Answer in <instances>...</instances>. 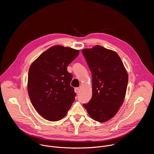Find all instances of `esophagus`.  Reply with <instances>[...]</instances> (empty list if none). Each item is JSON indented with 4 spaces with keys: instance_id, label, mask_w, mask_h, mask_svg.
<instances>
[{
    "instance_id": "34e87169",
    "label": "esophagus",
    "mask_w": 154,
    "mask_h": 154,
    "mask_svg": "<svg viewBox=\"0 0 154 154\" xmlns=\"http://www.w3.org/2000/svg\"><path fill=\"white\" fill-rule=\"evenodd\" d=\"M79 91H80V89H79V88H76L75 89V92L76 94L79 93Z\"/></svg>"
}]
</instances>
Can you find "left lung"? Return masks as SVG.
Here are the masks:
<instances>
[{
  "mask_svg": "<svg viewBox=\"0 0 154 154\" xmlns=\"http://www.w3.org/2000/svg\"><path fill=\"white\" fill-rule=\"evenodd\" d=\"M82 53L92 76V96L83 106L93 120L104 123L116 115L124 101L128 73L119 55L112 50L96 45Z\"/></svg>",
  "mask_w": 154,
  "mask_h": 154,
  "instance_id": "8db88e82",
  "label": "left lung"
}]
</instances>
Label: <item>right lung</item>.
I'll use <instances>...</instances> for the list:
<instances>
[{
  "mask_svg": "<svg viewBox=\"0 0 154 154\" xmlns=\"http://www.w3.org/2000/svg\"><path fill=\"white\" fill-rule=\"evenodd\" d=\"M79 53L78 50L55 45L43 52L29 68V99L38 113L47 120H61L75 100L76 93L70 86L73 76L67 66Z\"/></svg>",
  "mask_w": 154,
  "mask_h": 154,
  "instance_id": "1",
  "label": "right lung"
}]
</instances>
